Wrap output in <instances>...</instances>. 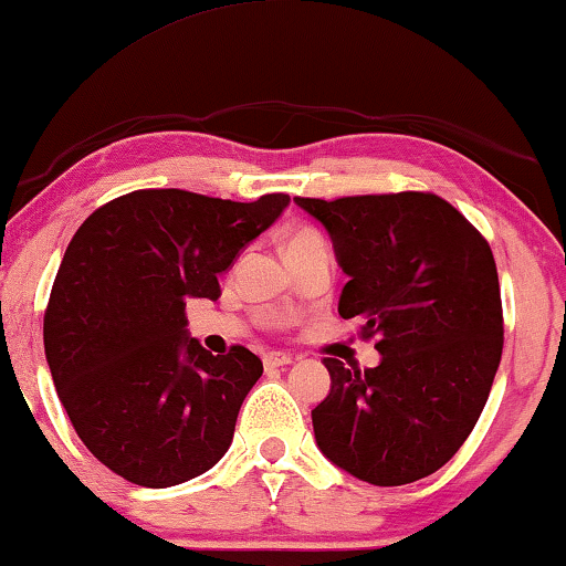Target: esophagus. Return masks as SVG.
I'll return each mask as SVG.
<instances>
[{
	"mask_svg": "<svg viewBox=\"0 0 566 566\" xmlns=\"http://www.w3.org/2000/svg\"><path fill=\"white\" fill-rule=\"evenodd\" d=\"M292 364V356H286V353L280 350H272L264 356V368L272 370V368H280V366H290Z\"/></svg>",
	"mask_w": 566,
	"mask_h": 566,
	"instance_id": "obj_1",
	"label": "esophagus"
}]
</instances>
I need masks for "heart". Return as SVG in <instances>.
<instances>
[{"instance_id":"heart-1","label":"heart","mask_w":566,"mask_h":566,"mask_svg":"<svg viewBox=\"0 0 566 566\" xmlns=\"http://www.w3.org/2000/svg\"><path fill=\"white\" fill-rule=\"evenodd\" d=\"M327 243L323 235L315 229H294L284 241V254H294V251H307V249H325Z\"/></svg>"}]
</instances>
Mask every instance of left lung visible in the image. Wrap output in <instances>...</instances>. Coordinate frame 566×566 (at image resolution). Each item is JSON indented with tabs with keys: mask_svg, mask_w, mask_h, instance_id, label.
Instances as JSON below:
<instances>
[{
	"mask_svg": "<svg viewBox=\"0 0 566 566\" xmlns=\"http://www.w3.org/2000/svg\"><path fill=\"white\" fill-rule=\"evenodd\" d=\"M294 202L325 226L348 274L337 312L381 353L366 370L323 360L333 384L312 409L317 447L370 485L432 475L468 440L501 364L491 247L432 192Z\"/></svg>",
	"mask_w": 566,
	"mask_h": 566,
	"instance_id": "left-lung-1",
	"label": "left lung"
}]
</instances>
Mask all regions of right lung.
<instances>
[{
    "label": "right lung",
    "mask_w": 566,
    "mask_h": 566,
    "mask_svg": "<svg viewBox=\"0 0 566 566\" xmlns=\"http://www.w3.org/2000/svg\"><path fill=\"white\" fill-rule=\"evenodd\" d=\"M290 196L233 202L165 188L96 208L67 243L42 323L45 358L81 442L145 488L198 478L231 447L264 374L233 345L208 353L185 302L221 297L218 274L266 231Z\"/></svg>",
    "instance_id": "add662e5"
}]
</instances>
